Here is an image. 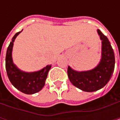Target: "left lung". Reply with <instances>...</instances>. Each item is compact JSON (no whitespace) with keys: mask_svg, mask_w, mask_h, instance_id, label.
I'll list each match as a JSON object with an SVG mask.
<instances>
[{"mask_svg":"<svg viewBox=\"0 0 120 120\" xmlns=\"http://www.w3.org/2000/svg\"><path fill=\"white\" fill-rule=\"evenodd\" d=\"M101 40V56L99 64L92 69L79 71L68 67L67 74L70 82L84 92H95L104 87L112 77L115 68V55L108 39L99 29Z\"/></svg>","mask_w":120,"mask_h":120,"instance_id":"left-lung-1","label":"left lung"}]
</instances>
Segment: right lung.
<instances>
[{
	"label": "right lung",
	"mask_w": 120,
	"mask_h": 120,
	"mask_svg": "<svg viewBox=\"0 0 120 120\" xmlns=\"http://www.w3.org/2000/svg\"><path fill=\"white\" fill-rule=\"evenodd\" d=\"M21 32L16 33L12 37V41L7 49L5 68L9 80L14 87L24 94H33L39 92L44 86L51 64L46 65L43 69L33 72H26L17 67L12 59V49L14 41Z\"/></svg>",
	"instance_id": "right-lung-1"
}]
</instances>
